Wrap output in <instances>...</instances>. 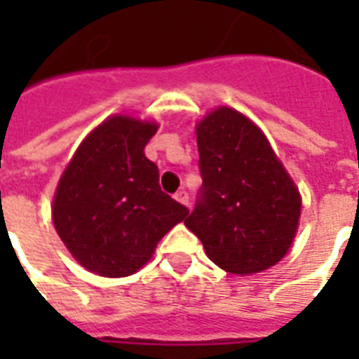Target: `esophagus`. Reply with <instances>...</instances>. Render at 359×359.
I'll return each mask as SVG.
<instances>
[{"label": "esophagus", "instance_id": "esophagus-1", "mask_svg": "<svg viewBox=\"0 0 359 359\" xmlns=\"http://www.w3.org/2000/svg\"><path fill=\"white\" fill-rule=\"evenodd\" d=\"M175 200H177L179 203H182V205H188V194L184 192V190L177 192V194H175Z\"/></svg>", "mask_w": 359, "mask_h": 359}]
</instances>
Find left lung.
I'll return each instance as SVG.
<instances>
[{
  "mask_svg": "<svg viewBox=\"0 0 359 359\" xmlns=\"http://www.w3.org/2000/svg\"><path fill=\"white\" fill-rule=\"evenodd\" d=\"M202 198L184 225L211 262L238 277L256 275L288 254L302 196L264 130L219 105L196 123Z\"/></svg>",
  "mask_w": 359,
  "mask_h": 359,
  "instance_id": "8db88e82",
  "label": "left lung"
}]
</instances>
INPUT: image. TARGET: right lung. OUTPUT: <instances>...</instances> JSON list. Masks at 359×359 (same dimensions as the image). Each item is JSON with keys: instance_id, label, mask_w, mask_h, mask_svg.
<instances>
[{"instance_id": "add662e5", "label": "right lung", "mask_w": 359, "mask_h": 359, "mask_svg": "<svg viewBox=\"0 0 359 359\" xmlns=\"http://www.w3.org/2000/svg\"><path fill=\"white\" fill-rule=\"evenodd\" d=\"M156 121L111 115L92 128L67 163L53 194L51 221L79 264L100 277H128L188 210L159 188L144 148Z\"/></svg>"}]
</instances>
